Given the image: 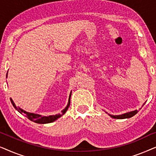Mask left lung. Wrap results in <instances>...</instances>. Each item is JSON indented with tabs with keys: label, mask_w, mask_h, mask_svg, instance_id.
I'll return each instance as SVG.
<instances>
[{
	"label": "left lung",
	"mask_w": 156,
	"mask_h": 156,
	"mask_svg": "<svg viewBox=\"0 0 156 156\" xmlns=\"http://www.w3.org/2000/svg\"><path fill=\"white\" fill-rule=\"evenodd\" d=\"M138 112V110H135V111H132V112H130L125 113V114H121V115H111L109 114H108V115H109V116L112 117V118H113V119H123L131 118V117L133 116L134 115L137 114Z\"/></svg>",
	"instance_id": "1"
}]
</instances>
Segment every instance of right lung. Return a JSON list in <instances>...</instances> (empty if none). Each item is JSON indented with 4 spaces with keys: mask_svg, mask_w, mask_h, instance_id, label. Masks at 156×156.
<instances>
[{
    "mask_svg": "<svg viewBox=\"0 0 156 156\" xmlns=\"http://www.w3.org/2000/svg\"><path fill=\"white\" fill-rule=\"evenodd\" d=\"M8 76V73L6 74V77ZM71 95H72V91L69 94V99H68V104L66 107L64 108V109L62 111V114H58L56 115H51V116H43L42 115L37 114H33V113H30V112H25V110H23L20 107H17L15 104L14 101H12V99L10 98V101L12 104V106H14V108L18 111L19 113H20L21 114H23L24 116L27 117V119H30V120L33 121V122L37 123H41V124H44V123H52L53 121H56L57 119L60 118V117L62 116L63 114H65V112H67L68 108L70 105V98H71Z\"/></svg>",
    "mask_w": 156,
    "mask_h": 156,
    "instance_id": "1",
    "label": "right lung"
}]
</instances>
